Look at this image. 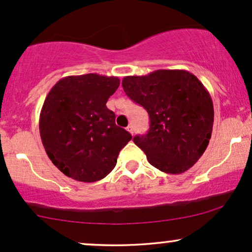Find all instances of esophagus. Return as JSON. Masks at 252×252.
Masks as SVG:
<instances>
[{
    "label": "esophagus",
    "mask_w": 252,
    "mask_h": 252,
    "mask_svg": "<svg viewBox=\"0 0 252 252\" xmlns=\"http://www.w3.org/2000/svg\"><path fill=\"white\" fill-rule=\"evenodd\" d=\"M126 129H127V131H128V132L131 133V134L133 135V133H134V128H133V126H132V125H128V126H127V127H126Z\"/></svg>",
    "instance_id": "1"
}]
</instances>
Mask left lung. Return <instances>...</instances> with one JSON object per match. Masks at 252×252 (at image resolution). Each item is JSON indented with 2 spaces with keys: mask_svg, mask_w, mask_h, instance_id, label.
Instances as JSON below:
<instances>
[{
  "mask_svg": "<svg viewBox=\"0 0 252 252\" xmlns=\"http://www.w3.org/2000/svg\"><path fill=\"white\" fill-rule=\"evenodd\" d=\"M126 95L146 109L150 128L133 141L152 166L179 174L196 164L211 138L214 103L202 82L188 70L158 69L125 76Z\"/></svg>",
  "mask_w": 252,
  "mask_h": 252,
  "instance_id": "1",
  "label": "left lung"
}]
</instances>
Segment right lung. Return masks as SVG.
<instances>
[{
	"label": "right lung",
	"mask_w": 252,
	"mask_h": 252,
	"mask_svg": "<svg viewBox=\"0 0 252 252\" xmlns=\"http://www.w3.org/2000/svg\"><path fill=\"white\" fill-rule=\"evenodd\" d=\"M119 85L117 76L72 75L59 80L46 96L41 140L53 164L69 178L85 183L105 178L132 139L115 125V114L106 106Z\"/></svg>",
	"instance_id": "add662e5"
}]
</instances>
